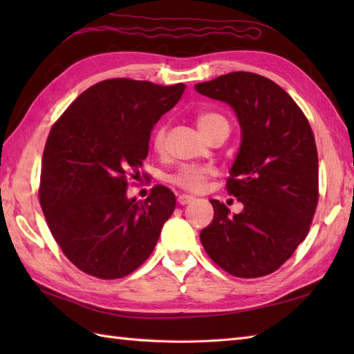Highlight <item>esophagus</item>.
<instances>
[{
    "instance_id": "esophagus-1",
    "label": "esophagus",
    "mask_w": 354,
    "mask_h": 354,
    "mask_svg": "<svg viewBox=\"0 0 354 354\" xmlns=\"http://www.w3.org/2000/svg\"><path fill=\"white\" fill-rule=\"evenodd\" d=\"M193 201H194V198L190 196V194H179L178 196V204H181V205L190 204V202H193Z\"/></svg>"
}]
</instances>
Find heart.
<instances>
[{
	"mask_svg": "<svg viewBox=\"0 0 354 354\" xmlns=\"http://www.w3.org/2000/svg\"><path fill=\"white\" fill-rule=\"evenodd\" d=\"M198 126L202 133H205L207 131L212 129L216 124H228L227 118L223 115L217 114V112H202V114L198 115L196 118ZM165 142V127L160 126L156 127L152 137V145L153 149L162 150ZM213 175V170L209 167H204V165H181L175 173H171L169 176V181L171 184L178 185L179 189L183 190H189V192H201L204 189V185L207 183V179Z\"/></svg>",
	"mask_w": 354,
	"mask_h": 354,
	"instance_id": "b5f03b06",
	"label": "heart"
}]
</instances>
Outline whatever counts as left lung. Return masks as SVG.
I'll list each match as a JSON object with an SVG mask.
<instances>
[{"mask_svg": "<svg viewBox=\"0 0 354 354\" xmlns=\"http://www.w3.org/2000/svg\"><path fill=\"white\" fill-rule=\"evenodd\" d=\"M228 103L242 129L228 194L243 204L239 214L212 199L214 219L201 242L217 266L240 278L280 268L309 234L318 205V152L312 127L275 82L236 71L194 85Z\"/></svg>", "mask_w": 354, "mask_h": 354, "instance_id": "left-lung-1", "label": "left lung"}]
</instances>
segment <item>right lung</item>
<instances>
[{
  "label": "right lung",
  "instance_id": "add662e5",
  "mask_svg": "<svg viewBox=\"0 0 354 354\" xmlns=\"http://www.w3.org/2000/svg\"><path fill=\"white\" fill-rule=\"evenodd\" d=\"M185 85L108 79L88 88L53 124L45 142L39 202L45 221L74 266L115 280L145 263L176 205L164 185L145 202L126 196L140 176L153 124Z\"/></svg>",
  "mask_w": 354,
  "mask_h": 354
}]
</instances>
